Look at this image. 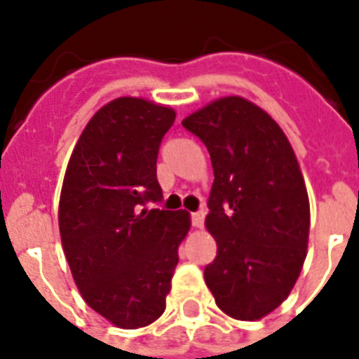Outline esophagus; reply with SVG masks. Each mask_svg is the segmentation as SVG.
Listing matches in <instances>:
<instances>
[{
	"label": "esophagus",
	"mask_w": 359,
	"mask_h": 359,
	"mask_svg": "<svg viewBox=\"0 0 359 359\" xmlns=\"http://www.w3.org/2000/svg\"><path fill=\"white\" fill-rule=\"evenodd\" d=\"M191 224H194V227H203V224H205V210H199V212H194L191 214Z\"/></svg>",
	"instance_id": "esophagus-1"
}]
</instances>
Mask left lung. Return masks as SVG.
<instances>
[{"mask_svg": "<svg viewBox=\"0 0 359 359\" xmlns=\"http://www.w3.org/2000/svg\"><path fill=\"white\" fill-rule=\"evenodd\" d=\"M182 126L210 152L214 182L205 225L218 255L205 281L225 315L259 320L287 300L309 240L300 163L276 121L242 97H222Z\"/></svg>", "mask_w": 359, "mask_h": 359, "instance_id": "obj_1", "label": "left lung"}]
</instances>
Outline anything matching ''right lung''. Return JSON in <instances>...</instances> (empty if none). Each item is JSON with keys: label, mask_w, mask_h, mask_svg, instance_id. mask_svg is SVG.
Segmentation results:
<instances>
[{"label": "right lung", "mask_w": 359, "mask_h": 359, "mask_svg": "<svg viewBox=\"0 0 359 359\" xmlns=\"http://www.w3.org/2000/svg\"><path fill=\"white\" fill-rule=\"evenodd\" d=\"M175 117L145 98H115L86 124L65 171V257L87 306L117 328L149 326L162 315L190 231L186 210L145 207L162 201L156 158Z\"/></svg>", "instance_id": "obj_1"}]
</instances>
